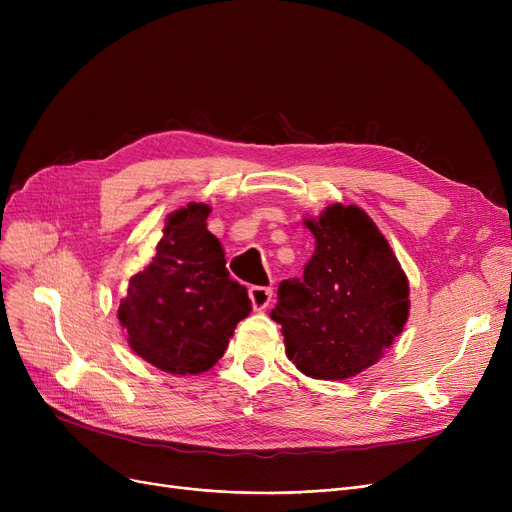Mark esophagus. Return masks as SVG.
<instances>
[{
    "instance_id": "34e87169",
    "label": "esophagus",
    "mask_w": 512,
    "mask_h": 512,
    "mask_svg": "<svg viewBox=\"0 0 512 512\" xmlns=\"http://www.w3.org/2000/svg\"><path fill=\"white\" fill-rule=\"evenodd\" d=\"M249 299L255 311H263L272 301V288L267 286H251L249 288Z\"/></svg>"
}]
</instances>
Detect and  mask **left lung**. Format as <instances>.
I'll return each instance as SVG.
<instances>
[{"label": "left lung", "mask_w": 512, "mask_h": 512, "mask_svg": "<svg viewBox=\"0 0 512 512\" xmlns=\"http://www.w3.org/2000/svg\"><path fill=\"white\" fill-rule=\"evenodd\" d=\"M303 224L315 238L303 282L284 280L270 317L286 357L315 380L355 378L409 319V280L390 242L357 205L332 203Z\"/></svg>", "instance_id": "left-lung-1"}]
</instances>
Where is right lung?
<instances>
[{
  "mask_svg": "<svg viewBox=\"0 0 512 512\" xmlns=\"http://www.w3.org/2000/svg\"><path fill=\"white\" fill-rule=\"evenodd\" d=\"M211 207L188 203L166 218L155 257L128 282L118 319L130 348L172 375H197L222 359L240 319L251 313L247 288L230 278Z\"/></svg>",
  "mask_w": 512,
  "mask_h": 512,
  "instance_id": "obj_1",
  "label": "right lung"
}]
</instances>
